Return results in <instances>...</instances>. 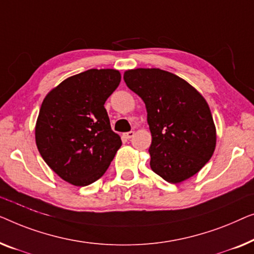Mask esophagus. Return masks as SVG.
<instances>
[{"label": "esophagus", "mask_w": 254, "mask_h": 254, "mask_svg": "<svg viewBox=\"0 0 254 254\" xmlns=\"http://www.w3.org/2000/svg\"><path fill=\"white\" fill-rule=\"evenodd\" d=\"M123 135H124V138H127V139H131V138L133 137V135H134V131L127 132V133H124Z\"/></svg>", "instance_id": "obj_1"}]
</instances>
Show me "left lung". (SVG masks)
Wrapping results in <instances>:
<instances>
[{
    "label": "left lung",
    "mask_w": 254,
    "mask_h": 254,
    "mask_svg": "<svg viewBox=\"0 0 254 254\" xmlns=\"http://www.w3.org/2000/svg\"><path fill=\"white\" fill-rule=\"evenodd\" d=\"M123 78L147 110L152 170L173 184L197 174L216 146L215 124L205 98L183 78L161 69L127 70Z\"/></svg>",
    "instance_id": "1"
}]
</instances>
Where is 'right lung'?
<instances>
[{
  "label": "right lung",
  "mask_w": 254,
  "mask_h": 254,
  "mask_svg": "<svg viewBox=\"0 0 254 254\" xmlns=\"http://www.w3.org/2000/svg\"><path fill=\"white\" fill-rule=\"evenodd\" d=\"M115 69H91L66 78L46 95L35 142L49 168L67 183L98 181L122 145L110 127L106 100L119 87Z\"/></svg>",
  "instance_id": "add662e5"
}]
</instances>
